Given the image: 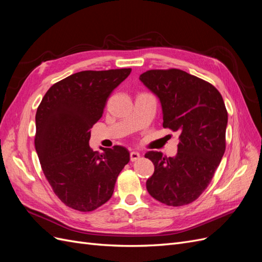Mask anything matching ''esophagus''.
Returning a JSON list of instances; mask_svg holds the SVG:
<instances>
[{"label":"esophagus","mask_w":262,"mask_h":262,"mask_svg":"<svg viewBox=\"0 0 262 262\" xmlns=\"http://www.w3.org/2000/svg\"><path fill=\"white\" fill-rule=\"evenodd\" d=\"M140 157H141V155H140V153H138V152H131V153H130V160H131V162L138 161Z\"/></svg>","instance_id":"obj_1"}]
</instances>
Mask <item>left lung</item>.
I'll use <instances>...</instances> for the list:
<instances>
[{
    "instance_id": "1",
    "label": "left lung",
    "mask_w": 262,
    "mask_h": 262,
    "mask_svg": "<svg viewBox=\"0 0 262 262\" xmlns=\"http://www.w3.org/2000/svg\"><path fill=\"white\" fill-rule=\"evenodd\" d=\"M140 80L160 98L164 128L180 133L175 157L145 154L155 167L146 189L169 207L187 205L207 189L224 155V100L212 84L179 69L149 70Z\"/></svg>"
}]
</instances>
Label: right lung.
<instances>
[{
  "label": "right lung",
  "mask_w": 262,
  "mask_h": 262,
  "mask_svg": "<svg viewBox=\"0 0 262 262\" xmlns=\"http://www.w3.org/2000/svg\"><path fill=\"white\" fill-rule=\"evenodd\" d=\"M131 69L82 71L53 84L36 113L35 147L45 177L67 207L91 212L114 193L116 180L130 161L115 145L104 154L90 147L91 129L107 100Z\"/></svg>",
  "instance_id": "add662e5"
}]
</instances>
